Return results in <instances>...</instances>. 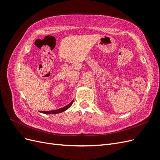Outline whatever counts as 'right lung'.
I'll return each mask as SVG.
<instances>
[{
	"label": "right lung",
	"instance_id": "add662e5",
	"mask_svg": "<svg viewBox=\"0 0 160 160\" xmlns=\"http://www.w3.org/2000/svg\"><path fill=\"white\" fill-rule=\"evenodd\" d=\"M72 103H73V101H72L70 103H69L68 105L65 106V107L62 108L58 109L56 110H53V111H41V113H45V114H57V113H62V112H63V111H66L67 109H68L71 107Z\"/></svg>",
	"mask_w": 160,
	"mask_h": 160
}]
</instances>
